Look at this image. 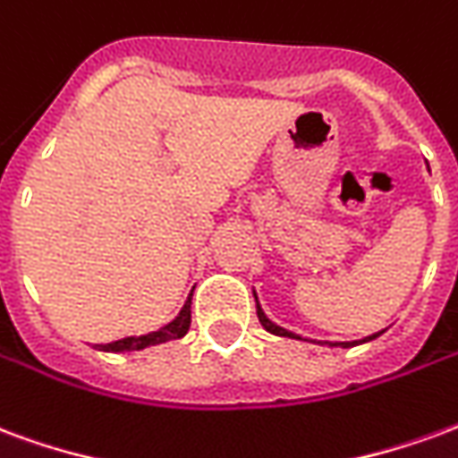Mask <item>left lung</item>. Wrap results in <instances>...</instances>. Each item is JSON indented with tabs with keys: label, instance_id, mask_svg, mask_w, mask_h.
I'll return each instance as SVG.
<instances>
[{
	"label": "left lung",
	"instance_id": "obj_1",
	"mask_svg": "<svg viewBox=\"0 0 458 458\" xmlns=\"http://www.w3.org/2000/svg\"><path fill=\"white\" fill-rule=\"evenodd\" d=\"M253 298H256V293H253ZM256 312H259V322L263 325V329H266V332H270V335L288 336V339H302V336L295 335V332H288V329H283V327H278L276 322H270L268 317H266V312L261 310V305H259V298H256ZM380 335H383V332H376V335L363 336V339H359V342H319V344H325V346H339V349H352V346H359V344L373 342V339Z\"/></svg>",
	"mask_w": 458,
	"mask_h": 458
}]
</instances>
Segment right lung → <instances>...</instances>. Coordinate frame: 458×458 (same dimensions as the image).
<instances>
[{"label": "right lung", "instance_id": "1", "mask_svg": "<svg viewBox=\"0 0 458 458\" xmlns=\"http://www.w3.org/2000/svg\"><path fill=\"white\" fill-rule=\"evenodd\" d=\"M190 305H192V293H190V298L185 300V305L180 310V315L168 322L165 327H160L158 332H148V335H141V336H123L119 342H112V344H97L95 349L99 352H141L146 346H156V344H165V342H173V339H180V336L188 335L190 329Z\"/></svg>", "mask_w": 458, "mask_h": 458}]
</instances>
